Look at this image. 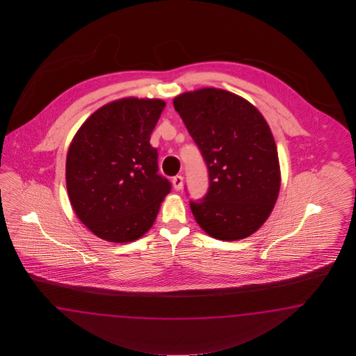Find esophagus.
Returning a JSON list of instances; mask_svg holds the SVG:
<instances>
[{
  "mask_svg": "<svg viewBox=\"0 0 356 356\" xmlns=\"http://www.w3.org/2000/svg\"><path fill=\"white\" fill-rule=\"evenodd\" d=\"M173 188L176 189V191H181L183 189L184 185V177L181 175H177V176H175L172 179Z\"/></svg>",
  "mask_w": 356,
  "mask_h": 356,
  "instance_id": "obj_1",
  "label": "esophagus"
}]
</instances>
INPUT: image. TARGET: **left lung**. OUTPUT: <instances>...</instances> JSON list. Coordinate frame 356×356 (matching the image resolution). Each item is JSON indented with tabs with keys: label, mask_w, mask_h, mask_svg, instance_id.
Masks as SVG:
<instances>
[{
	"label": "left lung",
	"mask_w": 356,
	"mask_h": 356,
	"mask_svg": "<svg viewBox=\"0 0 356 356\" xmlns=\"http://www.w3.org/2000/svg\"><path fill=\"white\" fill-rule=\"evenodd\" d=\"M209 171L202 200L191 201L194 219L218 240H240L265 223L277 202L280 161L266 120L241 97L201 88L173 99Z\"/></svg>",
	"instance_id": "1"
}]
</instances>
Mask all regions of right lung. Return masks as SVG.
Instances as JSON below:
<instances>
[{
	"mask_svg": "<svg viewBox=\"0 0 356 356\" xmlns=\"http://www.w3.org/2000/svg\"><path fill=\"white\" fill-rule=\"evenodd\" d=\"M164 107L161 99H120L94 112L72 140L67 194L79 220L97 237L112 243L140 238L171 192L150 145Z\"/></svg>",
	"mask_w": 356,
	"mask_h": 356,
	"instance_id": "1",
	"label": "right lung"
}]
</instances>
